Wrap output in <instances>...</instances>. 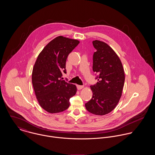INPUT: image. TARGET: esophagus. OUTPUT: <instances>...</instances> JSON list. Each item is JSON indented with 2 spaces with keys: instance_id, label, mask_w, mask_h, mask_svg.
Here are the masks:
<instances>
[{
  "instance_id": "obj_1",
  "label": "esophagus",
  "mask_w": 155,
  "mask_h": 155,
  "mask_svg": "<svg viewBox=\"0 0 155 155\" xmlns=\"http://www.w3.org/2000/svg\"><path fill=\"white\" fill-rule=\"evenodd\" d=\"M84 88V85H77V88L78 89H81Z\"/></svg>"
}]
</instances>
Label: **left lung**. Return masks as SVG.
Listing matches in <instances>:
<instances>
[{"instance_id": "1", "label": "left lung", "mask_w": 155, "mask_h": 155, "mask_svg": "<svg viewBox=\"0 0 155 155\" xmlns=\"http://www.w3.org/2000/svg\"><path fill=\"white\" fill-rule=\"evenodd\" d=\"M97 50L93 55L92 70L97 75L96 84L90 87L93 95L85 103L89 112L104 115L113 110L121 97L125 82L122 64L110 46L100 41L92 42Z\"/></svg>"}]
</instances>
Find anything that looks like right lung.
Listing matches in <instances>:
<instances>
[{"label":"right lung","instance_id":"right-lung-1","mask_svg":"<svg viewBox=\"0 0 155 155\" xmlns=\"http://www.w3.org/2000/svg\"><path fill=\"white\" fill-rule=\"evenodd\" d=\"M79 41L63 36L51 41L38 55L33 68L32 84L40 106L51 113L66 110L70 98L77 91L76 87L61 79L66 73L68 54Z\"/></svg>","mask_w":155,"mask_h":155}]
</instances>
